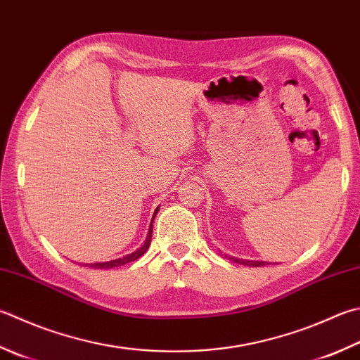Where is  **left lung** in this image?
I'll return each mask as SVG.
<instances>
[{"instance_id": "8db88e82", "label": "left lung", "mask_w": 360, "mask_h": 360, "mask_svg": "<svg viewBox=\"0 0 360 360\" xmlns=\"http://www.w3.org/2000/svg\"><path fill=\"white\" fill-rule=\"evenodd\" d=\"M230 260L235 262V263H241V264H246V266H263V264H266L268 262H254V260H240V259H235V257H229Z\"/></svg>"}]
</instances>
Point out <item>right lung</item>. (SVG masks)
Returning a JSON list of instances; mask_svg holds the SVG:
<instances>
[{
    "instance_id": "1",
    "label": "right lung",
    "mask_w": 360,
    "mask_h": 360,
    "mask_svg": "<svg viewBox=\"0 0 360 360\" xmlns=\"http://www.w3.org/2000/svg\"><path fill=\"white\" fill-rule=\"evenodd\" d=\"M158 210H160V207H158L157 210H155L153 218H152V222H153V219H155V216H157ZM152 222H150V227H148L147 238H146L144 244H142V246H141L138 250H134V252L128 254V255H125V257H122V259H117V260L103 262V263H89V268L108 269V268H116V266H120V264H127V263H130V262H133V260H138L141 255H144V254H146V250L148 249V246H150V241H152V232H153V224H152ZM86 266H87V264H86Z\"/></svg>"
}]
</instances>
